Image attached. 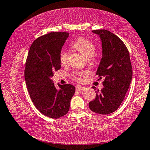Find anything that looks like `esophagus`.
I'll list each match as a JSON object with an SVG mask.
<instances>
[{"label": "esophagus", "mask_w": 150, "mask_h": 150, "mask_svg": "<svg viewBox=\"0 0 150 150\" xmlns=\"http://www.w3.org/2000/svg\"><path fill=\"white\" fill-rule=\"evenodd\" d=\"M75 88L77 91H83V90L84 88V87L82 86H80V85H78V86H76Z\"/></svg>", "instance_id": "1"}]
</instances>
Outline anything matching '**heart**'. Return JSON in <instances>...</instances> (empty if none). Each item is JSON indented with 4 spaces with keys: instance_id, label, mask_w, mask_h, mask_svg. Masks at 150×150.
<instances>
[{
    "instance_id": "1",
    "label": "heart",
    "mask_w": 150,
    "mask_h": 150,
    "mask_svg": "<svg viewBox=\"0 0 150 150\" xmlns=\"http://www.w3.org/2000/svg\"><path fill=\"white\" fill-rule=\"evenodd\" d=\"M71 47L79 52L87 60L91 59L96 52V46L94 43L84 37H80L75 40L72 42ZM67 57V53L66 51L62 50L59 53V61L62 65L66 64ZM88 73L86 71H77L73 73L71 77L73 80L82 82L85 79V77L88 75Z\"/></svg>"
}]
</instances>
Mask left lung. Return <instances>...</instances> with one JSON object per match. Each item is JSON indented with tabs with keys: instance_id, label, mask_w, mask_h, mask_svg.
Wrapping results in <instances>:
<instances>
[{
	"instance_id": "obj_1",
	"label": "left lung",
	"mask_w": 150,
	"mask_h": 150,
	"mask_svg": "<svg viewBox=\"0 0 150 150\" xmlns=\"http://www.w3.org/2000/svg\"><path fill=\"white\" fill-rule=\"evenodd\" d=\"M92 32L98 35L102 41V58L96 75L104 77V87L101 92L96 91L89 108L93 112L107 115L117 110L123 101L132 80V67L129 50L117 35L105 29Z\"/></svg>"
}]
</instances>
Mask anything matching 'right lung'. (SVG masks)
<instances>
[{
	"label": "right lung",
	"mask_w": 150,
	"mask_h": 150,
	"mask_svg": "<svg viewBox=\"0 0 150 150\" xmlns=\"http://www.w3.org/2000/svg\"><path fill=\"white\" fill-rule=\"evenodd\" d=\"M69 33L52 32L37 38L29 48L25 68V79L29 96L43 115L53 119L67 113L75 87L58 84L51 78L61 68L59 53Z\"/></svg>",
	"instance_id": "obj_1"
}]
</instances>
